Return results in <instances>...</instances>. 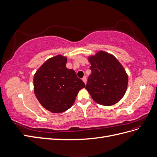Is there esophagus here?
I'll use <instances>...</instances> for the list:
<instances>
[{"instance_id":"1","label":"esophagus","mask_w":157,"mask_h":157,"mask_svg":"<svg viewBox=\"0 0 157 157\" xmlns=\"http://www.w3.org/2000/svg\"><path fill=\"white\" fill-rule=\"evenodd\" d=\"M82 80H83V82L86 84V77H83L82 78Z\"/></svg>"}]
</instances>
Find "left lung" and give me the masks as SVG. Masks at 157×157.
<instances>
[{
	"label": "left lung",
	"instance_id": "8db88e82",
	"mask_svg": "<svg viewBox=\"0 0 157 157\" xmlns=\"http://www.w3.org/2000/svg\"><path fill=\"white\" fill-rule=\"evenodd\" d=\"M92 73L86 89L96 103L110 106L119 101L126 91L128 78L115 56L99 51L88 58Z\"/></svg>",
	"mask_w": 157,
	"mask_h": 157
}]
</instances>
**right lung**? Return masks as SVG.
<instances>
[{"label": "right lung", "instance_id": "add662e5", "mask_svg": "<svg viewBox=\"0 0 157 157\" xmlns=\"http://www.w3.org/2000/svg\"><path fill=\"white\" fill-rule=\"evenodd\" d=\"M67 60L61 55L50 58L34 75L35 96L41 105L52 113L67 111L73 105L79 90L85 87L75 71L66 67Z\"/></svg>", "mask_w": 157, "mask_h": 157}]
</instances>
